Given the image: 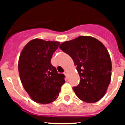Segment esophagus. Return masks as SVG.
Returning <instances> with one entry per match:
<instances>
[{
	"label": "esophagus",
	"mask_w": 125,
	"mask_h": 125,
	"mask_svg": "<svg viewBox=\"0 0 125 125\" xmlns=\"http://www.w3.org/2000/svg\"><path fill=\"white\" fill-rule=\"evenodd\" d=\"M64 74L65 76H66V77H67V71H64Z\"/></svg>",
	"instance_id": "esophagus-1"
}]
</instances>
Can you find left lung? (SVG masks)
Masks as SVG:
<instances>
[{"label":"left lung","mask_w":125,"mask_h":125,"mask_svg":"<svg viewBox=\"0 0 125 125\" xmlns=\"http://www.w3.org/2000/svg\"><path fill=\"white\" fill-rule=\"evenodd\" d=\"M60 49L73 59L80 82L73 88L77 97L86 103L101 100L111 78V61L105 46L91 36H79L62 43Z\"/></svg>","instance_id":"1"}]
</instances>
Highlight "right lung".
Returning <instances> with one entry per match:
<instances>
[{"label": "right lung", "instance_id": "1", "mask_svg": "<svg viewBox=\"0 0 125 125\" xmlns=\"http://www.w3.org/2000/svg\"><path fill=\"white\" fill-rule=\"evenodd\" d=\"M59 42L35 39L25 45L20 54L18 68L23 87L34 101L48 104L57 99L65 76L51 64Z\"/></svg>", "mask_w": 125, "mask_h": 125}]
</instances>
